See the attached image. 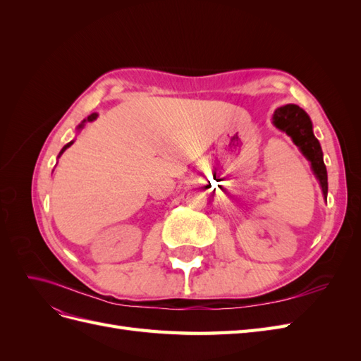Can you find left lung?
Segmentation results:
<instances>
[{
    "instance_id": "left-lung-1",
    "label": "left lung",
    "mask_w": 361,
    "mask_h": 361,
    "mask_svg": "<svg viewBox=\"0 0 361 361\" xmlns=\"http://www.w3.org/2000/svg\"><path fill=\"white\" fill-rule=\"evenodd\" d=\"M272 125L286 133L293 141V145L300 149L301 154L310 162L314 178L318 179L322 190L324 199L326 202L329 194V178L324 164V154L318 138L313 134V125L309 114L302 108L295 104L283 105L272 114Z\"/></svg>"
}]
</instances>
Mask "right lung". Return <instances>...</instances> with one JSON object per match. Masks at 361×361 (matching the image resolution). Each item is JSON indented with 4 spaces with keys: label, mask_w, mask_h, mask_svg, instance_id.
<instances>
[{
    "label": "right lung",
    "mask_w": 361,
    "mask_h": 361,
    "mask_svg": "<svg viewBox=\"0 0 361 361\" xmlns=\"http://www.w3.org/2000/svg\"><path fill=\"white\" fill-rule=\"evenodd\" d=\"M97 116H99V114H97V113H93V114H90V116H89V117H87V118H84V120H82V122H81V123H80L78 126H76V130H78V133H80V130H81V129H82V128L85 126V123H87V122H93V120H96V118H97ZM73 141H75V140L69 141V143H68L66 146H64V147H63V149L60 150V154H59V158H60V157L63 155V152H64V150H66L68 147H71V146L73 145Z\"/></svg>",
    "instance_id": "right-lung-1"
}]
</instances>
